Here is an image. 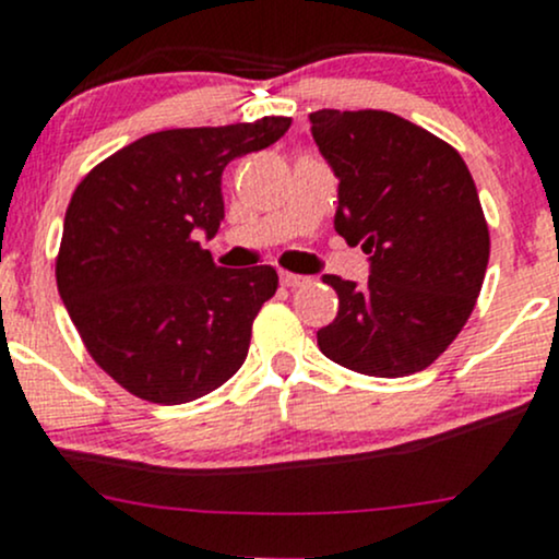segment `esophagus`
<instances>
[{
    "instance_id": "34e87169",
    "label": "esophagus",
    "mask_w": 559,
    "mask_h": 559,
    "mask_svg": "<svg viewBox=\"0 0 559 559\" xmlns=\"http://www.w3.org/2000/svg\"><path fill=\"white\" fill-rule=\"evenodd\" d=\"M281 284L286 286V289H297V286H305L310 278H305V275H297V273H289V270H281Z\"/></svg>"
}]
</instances>
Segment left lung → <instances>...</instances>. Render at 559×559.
<instances>
[{"label":"left lung","mask_w":559,"mask_h":559,"mask_svg":"<svg viewBox=\"0 0 559 559\" xmlns=\"http://www.w3.org/2000/svg\"><path fill=\"white\" fill-rule=\"evenodd\" d=\"M310 132L340 180L334 228L369 254V281L323 275L340 297L318 347L369 377L427 369L467 323L490 238L467 164L388 110H316Z\"/></svg>","instance_id":"left-lung-1"}]
</instances>
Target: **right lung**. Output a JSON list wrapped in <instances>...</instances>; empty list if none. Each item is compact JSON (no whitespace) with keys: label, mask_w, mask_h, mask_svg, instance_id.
<instances>
[{"label":"right lung","mask_w":559,"mask_h":559,"mask_svg":"<svg viewBox=\"0 0 559 559\" xmlns=\"http://www.w3.org/2000/svg\"><path fill=\"white\" fill-rule=\"evenodd\" d=\"M289 124L265 116L145 134L73 190L55 262L60 299L95 364L132 395L195 401L247 360L251 323L278 273L217 267L195 238H212L225 219L223 169Z\"/></svg>","instance_id":"obj_1"}]
</instances>
